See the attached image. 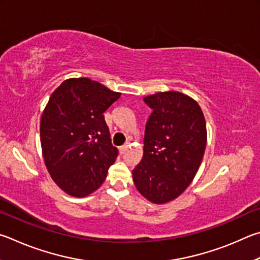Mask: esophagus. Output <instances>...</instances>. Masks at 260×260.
I'll return each instance as SVG.
<instances>
[{
	"instance_id": "esophagus-1",
	"label": "esophagus",
	"mask_w": 260,
	"mask_h": 260,
	"mask_svg": "<svg viewBox=\"0 0 260 260\" xmlns=\"http://www.w3.org/2000/svg\"><path fill=\"white\" fill-rule=\"evenodd\" d=\"M126 151H127V145H124V146L120 147V153L121 154H124Z\"/></svg>"
}]
</instances>
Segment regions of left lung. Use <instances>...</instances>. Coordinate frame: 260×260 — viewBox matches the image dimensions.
Wrapping results in <instances>:
<instances>
[{
    "label": "left lung",
    "mask_w": 260,
    "mask_h": 260,
    "mask_svg": "<svg viewBox=\"0 0 260 260\" xmlns=\"http://www.w3.org/2000/svg\"><path fill=\"white\" fill-rule=\"evenodd\" d=\"M144 102L153 112L133 179L149 202L165 204L184 193L198 174L207 146L206 118L197 100L179 91L149 94Z\"/></svg>",
    "instance_id": "left-lung-1"
}]
</instances>
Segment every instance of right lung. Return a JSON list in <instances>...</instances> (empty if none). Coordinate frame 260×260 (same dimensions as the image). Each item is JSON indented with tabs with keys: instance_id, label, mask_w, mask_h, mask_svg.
Returning <instances> with one entry per match:
<instances>
[{
	"instance_id": "right-lung-1",
	"label": "right lung",
	"mask_w": 260,
	"mask_h": 260,
	"mask_svg": "<svg viewBox=\"0 0 260 260\" xmlns=\"http://www.w3.org/2000/svg\"><path fill=\"white\" fill-rule=\"evenodd\" d=\"M120 97L88 77L67 79L50 95L40 122L42 155L52 180L71 197L97 190L116 160L104 113Z\"/></svg>"
}]
</instances>
